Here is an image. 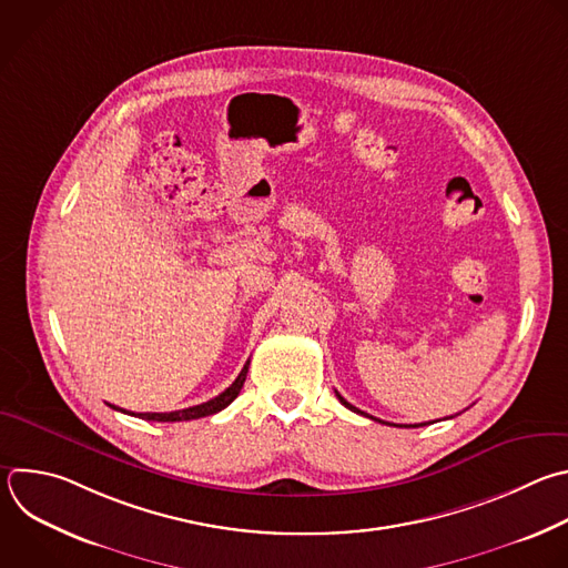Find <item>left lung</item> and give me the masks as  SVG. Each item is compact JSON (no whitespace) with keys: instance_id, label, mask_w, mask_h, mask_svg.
I'll return each instance as SVG.
<instances>
[{"instance_id":"left-lung-1","label":"left lung","mask_w":568,"mask_h":568,"mask_svg":"<svg viewBox=\"0 0 568 568\" xmlns=\"http://www.w3.org/2000/svg\"><path fill=\"white\" fill-rule=\"evenodd\" d=\"M336 397H338V402H341V404H343V406H345V408H349V410H352V413H358V415H363V417H369V415H365V413H361V410H358V408H354V406H352V404H347V402H345V399H343V397H341V395H338V393H336ZM369 419H374V417H369ZM374 422H382V419H374ZM382 424H386V422H382ZM388 426H390V424H388ZM419 426H426V424H419ZM419 426H402V428H419Z\"/></svg>"}]
</instances>
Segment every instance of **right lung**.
Returning <instances> with one entry per match:
<instances>
[{
    "label": "right lung",
    "mask_w": 568,
    "mask_h": 568,
    "mask_svg": "<svg viewBox=\"0 0 568 568\" xmlns=\"http://www.w3.org/2000/svg\"><path fill=\"white\" fill-rule=\"evenodd\" d=\"M247 369H250V361L243 365L241 374L236 376V382L225 390L221 393L219 397L210 399L207 404H201V406H192V408H184V410H173V413H126L131 417H140V419H146V422H192V419H201V417H210V415H216L221 413L223 408H227L241 393L245 379H247ZM115 408V406H113ZM120 410V408H115ZM124 413V410H122Z\"/></svg>",
    "instance_id": "1"
}]
</instances>
